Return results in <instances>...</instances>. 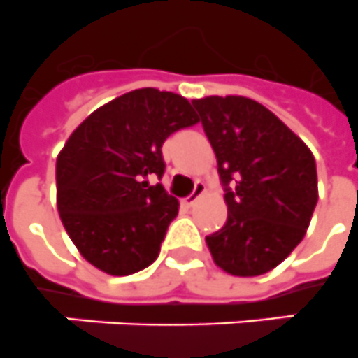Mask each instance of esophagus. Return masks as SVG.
Returning a JSON list of instances; mask_svg holds the SVG:
<instances>
[{
	"label": "esophagus",
	"mask_w": 358,
	"mask_h": 358,
	"mask_svg": "<svg viewBox=\"0 0 358 358\" xmlns=\"http://www.w3.org/2000/svg\"><path fill=\"white\" fill-rule=\"evenodd\" d=\"M203 194H205V183H203V182H196L194 191H192L191 194L187 196V198L183 199V201H185V205H189V207H192V205H194V203L198 201V199L201 198Z\"/></svg>",
	"instance_id": "esophagus-1"
}]
</instances>
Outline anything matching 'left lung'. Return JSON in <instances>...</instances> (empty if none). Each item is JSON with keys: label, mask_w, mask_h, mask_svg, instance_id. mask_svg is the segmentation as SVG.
Here are the masks:
<instances>
[{"label": "left lung", "mask_w": 358, "mask_h": 358, "mask_svg": "<svg viewBox=\"0 0 358 358\" xmlns=\"http://www.w3.org/2000/svg\"><path fill=\"white\" fill-rule=\"evenodd\" d=\"M224 187L228 217L207 235L212 259L235 276L271 271L305 237L317 203V171L307 144L243 96L192 101Z\"/></svg>", "instance_id": "1"}]
</instances>
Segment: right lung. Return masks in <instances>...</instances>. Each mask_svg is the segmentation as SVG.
I'll return each instance as SVG.
<instances>
[{
    "mask_svg": "<svg viewBox=\"0 0 358 358\" xmlns=\"http://www.w3.org/2000/svg\"><path fill=\"white\" fill-rule=\"evenodd\" d=\"M199 121L175 92L137 89L99 107L57 159V207L67 235L101 271L127 276L155 262L178 199L162 183L164 141Z\"/></svg>",
    "mask_w": 358,
    "mask_h": 358,
    "instance_id": "add662e5",
    "label": "right lung"
}]
</instances>
